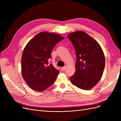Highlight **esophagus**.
I'll use <instances>...</instances> for the list:
<instances>
[{"instance_id": "esophagus-1", "label": "esophagus", "mask_w": 121, "mask_h": 121, "mask_svg": "<svg viewBox=\"0 0 121 121\" xmlns=\"http://www.w3.org/2000/svg\"><path fill=\"white\" fill-rule=\"evenodd\" d=\"M61 71H65V69H66V67H62V68H61Z\"/></svg>"}]
</instances>
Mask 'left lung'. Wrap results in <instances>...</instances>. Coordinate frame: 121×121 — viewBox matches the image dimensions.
Returning <instances> with one entry per match:
<instances>
[{
	"label": "left lung",
	"mask_w": 121,
	"mask_h": 121,
	"mask_svg": "<svg viewBox=\"0 0 121 121\" xmlns=\"http://www.w3.org/2000/svg\"><path fill=\"white\" fill-rule=\"evenodd\" d=\"M74 46L77 57L76 72L69 79L73 85L89 90L100 80L105 66V58L100 46L83 31H76L67 36Z\"/></svg>",
	"instance_id": "1"
}]
</instances>
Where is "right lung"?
<instances>
[{
  "label": "right lung",
  "mask_w": 121,
  "mask_h": 121,
  "mask_svg": "<svg viewBox=\"0 0 121 121\" xmlns=\"http://www.w3.org/2000/svg\"><path fill=\"white\" fill-rule=\"evenodd\" d=\"M64 39L53 33L40 32L25 47L21 60L22 74L32 89L42 91L54 82L59 71L48 61L54 46Z\"/></svg>",
  "instance_id": "right-lung-1"
}]
</instances>
